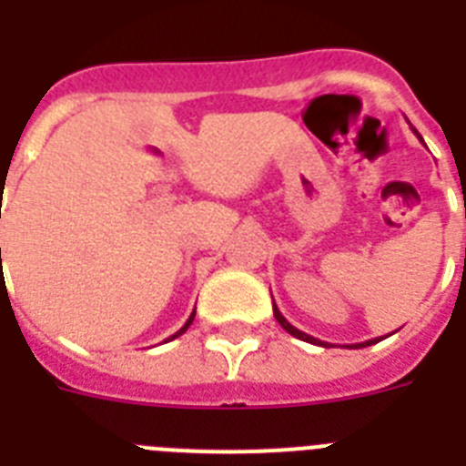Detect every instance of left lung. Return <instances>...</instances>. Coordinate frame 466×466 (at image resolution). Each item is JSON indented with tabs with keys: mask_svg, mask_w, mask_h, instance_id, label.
I'll use <instances>...</instances> for the list:
<instances>
[{
	"mask_svg": "<svg viewBox=\"0 0 466 466\" xmlns=\"http://www.w3.org/2000/svg\"><path fill=\"white\" fill-rule=\"evenodd\" d=\"M414 130V128H412ZM414 136L419 137V140H421V136H419L417 130H414ZM424 142V140H421ZM274 317H276V321H279L280 326H283V329L288 330V333H290V336H295V338H299V340H305V343H311V345H329V343H324V340H319V338H314V336H309V333H305V330H299V329H295L293 324H290V321H288L286 317H283V314H280V309L279 307H276V302H274ZM379 340H383V338H374V340H364V343H355V345H348L350 350H357V348H369V345H374V343H379Z\"/></svg>",
	"mask_w": 466,
	"mask_h": 466,
	"instance_id": "1",
	"label": "left lung"
}]
</instances>
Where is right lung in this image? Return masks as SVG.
<instances>
[{
	"label": "right lung",
	"instance_id": "obj_1",
	"mask_svg": "<svg viewBox=\"0 0 466 466\" xmlns=\"http://www.w3.org/2000/svg\"><path fill=\"white\" fill-rule=\"evenodd\" d=\"M0 252H2V249H0ZM192 319H195V309H192V314H190V317H187V321H186V324H183V329H180V330H176V333H173V336H171V338H167V340H173V338H178V336H183V333H186V330H187V329H190V324H192Z\"/></svg>",
	"mask_w": 466,
	"mask_h": 466
}]
</instances>
